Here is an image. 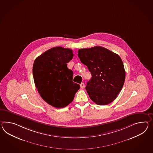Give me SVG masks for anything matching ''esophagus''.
Instances as JSON below:
<instances>
[{
	"label": "esophagus",
	"mask_w": 153,
	"mask_h": 153,
	"mask_svg": "<svg viewBox=\"0 0 153 153\" xmlns=\"http://www.w3.org/2000/svg\"><path fill=\"white\" fill-rule=\"evenodd\" d=\"M80 87H81V88H85V83H81V84H80Z\"/></svg>",
	"instance_id": "obj_1"
}]
</instances>
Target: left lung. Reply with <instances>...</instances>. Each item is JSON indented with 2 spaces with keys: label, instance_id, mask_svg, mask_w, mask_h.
I'll use <instances>...</instances> for the list:
<instances>
[{
  "label": "left lung",
  "instance_id": "1",
  "mask_svg": "<svg viewBox=\"0 0 153 153\" xmlns=\"http://www.w3.org/2000/svg\"><path fill=\"white\" fill-rule=\"evenodd\" d=\"M81 62L86 65L92 78L86 90L92 101L107 105L116 99L122 89L126 72L118 55L101 46L78 50Z\"/></svg>",
  "mask_w": 153,
  "mask_h": 153
}]
</instances>
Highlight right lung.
I'll use <instances>...</instances> for the list:
<instances>
[{"label": "right lung", "instance_id": "1", "mask_svg": "<svg viewBox=\"0 0 153 153\" xmlns=\"http://www.w3.org/2000/svg\"><path fill=\"white\" fill-rule=\"evenodd\" d=\"M73 56L71 49L55 47L34 61L33 74L37 91L46 102L54 107L68 105L79 89V85L72 81L73 72L67 66Z\"/></svg>", "mask_w": 153, "mask_h": 153}]
</instances>
